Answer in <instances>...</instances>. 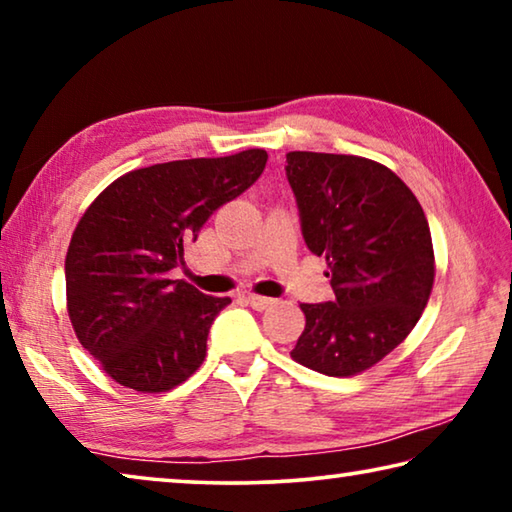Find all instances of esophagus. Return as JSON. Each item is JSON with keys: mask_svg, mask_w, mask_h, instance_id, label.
<instances>
[{"mask_svg": "<svg viewBox=\"0 0 512 512\" xmlns=\"http://www.w3.org/2000/svg\"><path fill=\"white\" fill-rule=\"evenodd\" d=\"M246 302L253 309H257V311H264V309H268V307H273L275 305V300L273 298H266V296H257V293H246Z\"/></svg>", "mask_w": 512, "mask_h": 512, "instance_id": "34e87169", "label": "esophagus"}]
</instances>
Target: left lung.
<instances>
[{
    "instance_id": "8db88e82",
    "label": "left lung",
    "mask_w": 512,
    "mask_h": 512,
    "mask_svg": "<svg viewBox=\"0 0 512 512\" xmlns=\"http://www.w3.org/2000/svg\"><path fill=\"white\" fill-rule=\"evenodd\" d=\"M302 237L325 257L334 300L300 305L305 332L291 357L327 377H352L393 352L427 307L436 264L413 192L375 160L287 153Z\"/></svg>"
}]
</instances>
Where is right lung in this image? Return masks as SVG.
<instances>
[{
	"instance_id": "right-lung-1",
	"label": "right lung",
	"mask_w": 512,
	"mask_h": 512,
	"mask_svg": "<svg viewBox=\"0 0 512 512\" xmlns=\"http://www.w3.org/2000/svg\"><path fill=\"white\" fill-rule=\"evenodd\" d=\"M268 153L194 158L128 171L94 198L65 257L76 339L117 384L164 393L201 368L207 334L230 298L169 273L203 223L262 176Z\"/></svg>"
}]
</instances>
